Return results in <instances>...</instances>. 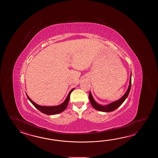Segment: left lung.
Here are the masks:
<instances>
[{"mask_svg":"<svg viewBox=\"0 0 158 158\" xmlns=\"http://www.w3.org/2000/svg\"><path fill=\"white\" fill-rule=\"evenodd\" d=\"M131 74L130 77V82H129V85L128 87V90L127 91V92L125 93V94L123 95V97L120 98L119 100L117 101H115L114 102H112L110 104L107 105L106 106H102L100 104H98L97 103L94 101L93 98L92 97V95L90 91L89 93V99L90 101L91 104L92 105V106L98 111H102V112H112V111H114L116 109H117L118 107H120L121 106L122 103L124 102L125 100L126 99V98L128 97L129 93L131 90Z\"/></svg>","mask_w":158,"mask_h":158,"instance_id":"1","label":"left lung"}]
</instances>
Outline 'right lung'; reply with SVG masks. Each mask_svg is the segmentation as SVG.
Here are the masks:
<instances>
[{"label": "right lung", "instance_id": "obj_1", "mask_svg": "<svg viewBox=\"0 0 158 158\" xmlns=\"http://www.w3.org/2000/svg\"><path fill=\"white\" fill-rule=\"evenodd\" d=\"M73 90H74V89H72L70 91V92L69 93V94L68 95L66 99L65 100L64 102L62 104H60V105L57 106H52V107L41 106L36 104L33 101L31 100V99L27 96V98H28V99L30 101V102L33 104L34 106L37 108L39 111H40L41 112L44 113V114L51 115V114H57L61 113L66 109V108L67 107L69 101L70 95H71V93L73 91Z\"/></svg>", "mask_w": 158, "mask_h": 158}]
</instances>
